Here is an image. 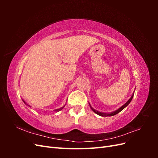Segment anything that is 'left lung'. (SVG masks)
<instances>
[{
    "label": "left lung",
    "instance_id": "1",
    "mask_svg": "<svg viewBox=\"0 0 158 158\" xmlns=\"http://www.w3.org/2000/svg\"><path fill=\"white\" fill-rule=\"evenodd\" d=\"M134 94H135V92H133V94H132V96L131 97V98L129 99L128 101L123 105V106H122L120 108H118V109H117L116 111H113V112H111V113H103V112H99V111H97V110H95V109H94L92 106H90V104L89 103V107H90V108L92 109V111L95 113H96L97 114H98V115H99V116H102V117H111V116H113V115H115V114H117V113H118L119 112H121L122 110H123L124 109H125L128 105L131 103V102L132 101V98H133V96H134Z\"/></svg>",
    "mask_w": 158,
    "mask_h": 158
}]
</instances>
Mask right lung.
<instances>
[{
  "label": "right lung",
  "mask_w": 158,
  "mask_h": 158,
  "mask_svg": "<svg viewBox=\"0 0 158 158\" xmlns=\"http://www.w3.org/2000/svg\"><path fill=\"white\" fill-rule=\"evenodd\" d=\"M22 101H23V103H24L26 105V106H29V107H31L30 106H29V105H28V104H27L26 103V102L24 101V100H23L22 99ZM64 107V106H63V107H60V108H59V109H55V110H53V111L54 112H58V111H60V110H62V109H63V108Z\"/></svg>",
  "instance_id": "right-lung-1"
}]
</instances>
